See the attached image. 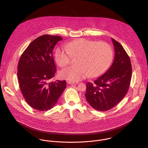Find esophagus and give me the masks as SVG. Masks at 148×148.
<instances>
[{
    "mask_svg": "<svg viewBox=\"0 0 148 148\" xmlns=\"http://www.w3.org/2000/svg\"><path fill=\"white\" fill-rule=\"evenodd\" d=\"M68 84L71 85H76L78 84L79 83L77 82V83H75V82H68Z\"/></svg>",
    "mask_w": 148,
    "mask_h": 148,
    "instance_id": "obj_1",
    "label": "esophagus"
}]
</instances>
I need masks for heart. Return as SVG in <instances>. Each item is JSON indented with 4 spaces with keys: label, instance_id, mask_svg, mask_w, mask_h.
<instances>
[{
    "label": "heart",
    "instance_id": "b5f03b06",
    "mask_svg": "<svg viewBox=\"0 0 148 148\" xmlns=\"http://www.w3.org/2000/svg\"><path fill=\"white\" fill-rule=\"evenodd\" d=\"M60 47L55 52V59L60 67L69 65L72 57L77 58L75 66L62 69L60 76L71 82H79L86 77H97L106 72L113 59V50L107 42L79 39Z\"/></svg>",
    "mask_w": 148,
    "mask_h": 148
}]
</instances>
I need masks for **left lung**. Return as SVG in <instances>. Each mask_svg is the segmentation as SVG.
Segmentation results:
<instances>
[{"label":"left lung","instance_id":"obj_1","mask_svg":"<svg viewBox=\"0 0 148 148\" xmlns=\"http://www.w3.org/2000/svg\"><path fill=\"white\" fill-rule=\"evenodd\" d=\"M115 51L113 62L93 83H86V99L94 109L106 111L117 106L126 95L132 77L129 56L120 43L112 38Z\"/></svg>","mask_w":148,"mask_h":148}]
</instances>
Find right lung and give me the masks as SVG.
Wrapping results in <instances>:
<instances>
[{
    "instance_id": "obj_1",
    "label": "right lung",
    "mask_w": 148,
    "mask_h": 148,
    "mask_svg": "<svg viewBox=\"0 0 148 148\" xmlns=\"http://www.w3.org/2000/svg\"><path fill=\"white\" fill-rule=\"evenodd\" d=\"M59 36L44 35L30 43L21 56L18 77L23 96L32 108L40 111L51 109L66 88L65 80L50 82L56 68L52 56Z\"/></svg>"
}]
</instances>
